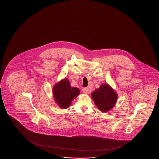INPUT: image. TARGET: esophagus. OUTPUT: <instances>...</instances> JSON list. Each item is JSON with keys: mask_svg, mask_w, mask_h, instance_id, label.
<instances>
[{"mask_svg": "<svg viewBox=\"0 0 159 159\" xmlns=\"http://www.w3.org/2000/svg\"><path fill=\"white\" fill-rule=\"evenodd\" d=\"M82 91H83V93H84V94H89L90 93V89H89V88H84L83 89H82Z\"/></svg>", "mask_w": 159, "mask_h": 159, "instance_id": "1", "label": "esophagus"}]
</instances>
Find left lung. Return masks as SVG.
<instances>
[{"label": "left lung", "mask_w": 159, "mask_h": 159, "mask_svg": "<svg viewBox=\"0 0 159 159\" xmlns=\"http://www.w3.org/2000/svg\"><path fill=\"white\" fill-rule=\"evenodd\" d=\"M91 96L95 104L102 112L111 110L118 99L117 93L107 84H102L99 89H96L91 93Z\"/></svg>", "instance_id": "8db88e82"}]
</instances>
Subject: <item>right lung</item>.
Returning <instances> with one entry per match:
<instances>
[{
  "label": "right lung",
  "instance_id": "right-lung-1",
  "mask_svg": "<svg viewBox=\"0 0 159 159\" xmlns=\"http://www.w3.org/2000/svg\"><path fill=\"white\" fill-rule=\"evenodd\" d=\"M78 88L71 87L68 78L61 80L53 88V96L54 101L59 107L62 109L68 108L71 101L80 94Z\"/></svg>",
  "mask_w": 159,
  "mask_h": 159
}]
</instances>
